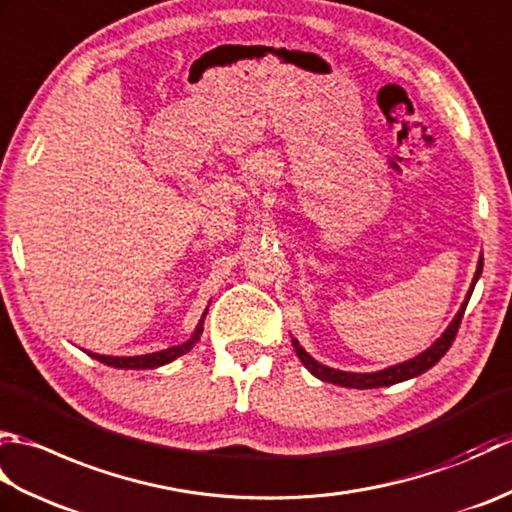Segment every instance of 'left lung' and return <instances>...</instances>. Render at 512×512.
Here are the masks:
<instances>
[{
	"mask_svg": "<svg viewBox=\"0 0 512 512\" xmlns=\"http://www.w3.org/2000/svg\"><path fill=\"white\" fill-rule=\"evenodd\" d=\"M482 266H484V257L480 255V262H477L475 268V277L471 281V288L466 292V297L462 301V306L455 314L453 321L449 323V328L440 334V339L433 341L427 350L420 352L418 356L409 358L405 363H398V365H391L385 369H378V372H343V369H334L323 365L319 361H314V358L303 350L301 343L297 339H292V347H295V352L299 356V361L303 363V367L308 369L312 376H317L319 380H325V383H334V385H341V387H352V389H376V387H389V385H396L402 383V380H409V378H416L420 374L427 372L433 365H436L440 358L447 354V350L451 347L455 334H458L460 328V321L464 317V310H466V303H469L471 295H473V288L477 284V279L482 275Z\"/></svg>",
	"mask_w": 512,
	"mask_h": 512,
	"instance_id": "obj_1",
	"label": "left lung"
}]
</instances>
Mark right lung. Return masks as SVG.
<instances>
[{
	"label": "right lung",
	"mask_w": 512,
	"mask_h": 512,
	"mask_svg": "<svg viewBox=\"0 0 512 512\" xmlns=\"http://www.w3.org/2000/svg\"><path fill=\"white\" fill-rule=\"evenodd\" d=\"M206 312L209 308L204 310L202 319L195 325V330L191 334L189 341H184L180 345H173L167 347V350H160V352H151V354H140V356H105V354H94L88 352V356L96 358V361H101L103 365H110V367H118V369H154V367H162L171 361H176L178 356L187 354L193 350V345L200 341L202 330H204V319H206Z\"/></svg>",
	"instance_id": "1"
}]
</instances>
